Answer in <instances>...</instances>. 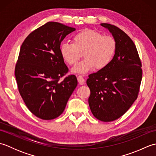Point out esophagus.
I'll use <instances>...</instances> for the list:
<instances>
[{
  "mask_svg": "<svg viewBox=\"0 0 156 156\" xmlns=\"http://www.w3.org/2000/svg\"><path fill=\"white\" fill-rule=\"evenodd\" d=\"M77 79H78V82H79V83H80V84L83 85L84 84L85 79H84V78L82 75H78L77 76Z\"/></svg>",
  "mask_w": 156,
  "mask_h": 156,
  "instance_id": "obj_1",
  "label": "esophagus"
}]
</instances>
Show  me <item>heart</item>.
Listing matches in <instances>:
<instances>
[{
    "instance_id": "1",
    "label": "heart",
    "mask_w": 156,
    "mask_h": 156,
    "mask_svg": "<svg viewBox=\"0 0 156 156\" xmlns=\"http://www.w3.org/2000/svg\"><path fill=\"white\" fill-rule=\"evenodd\" d=\"M73 44L64 43L60 45L62 58L69 65H75L82 57L85 58L72 69L77 73H86L95 67L101 69L110 64L114 57L117 42L111 35H103L100 32L85 29L76 34Z\"/></svg>"
}]
</instances>
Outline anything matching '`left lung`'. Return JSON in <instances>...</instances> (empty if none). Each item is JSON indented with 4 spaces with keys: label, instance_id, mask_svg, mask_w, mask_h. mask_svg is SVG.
Instances as JSON below:
<instances>
[{
    "label": "left lung",
    "instance_id": "left-lung-1",
    "mask_svg": "<svg viewBox=\"0 0 156 156\" xmlns=\"http://www.w3.org/2000/svg\"><path fill=\"white\" fill-rule=\"evenodd\" d=\"M113 35L117 49L107 67L88 75L90 95L88 104L95 118L103 122L120 118L138 97L142 79V64L132 39L121 29L101 23Z\"/></svg>",
    "mask_w": 156,
    "mask_h": 156
}]
</instances>
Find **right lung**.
Listing matches in <instances>:
<instances>
[{"label": "right lung", "instance_id": "obj_1", "mask_svg": "<svg viewBox=\"0 0 156 156\" xmlns=\"http://www.w3.org/2000/svg\"><path fill=\"white\" fill-rule=\"evenodd\" d=\"M75 28L48 22L32 31L20 49L15 75L19 92L33 114L43 120L58 117L78 84L60 54L61 42ZM65 76L60 81V78Z\"/></svg>", "mask_w": 156, "mask_h": 156}]
</instances>
